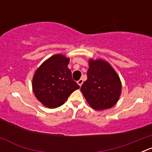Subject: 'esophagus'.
<instances>
[{
	"mask_svg": "<svg viewBox=\"0 0 152 152\" xmlns=\"http://www.w3.org/2000/svg\"><path fill=\"white\" fill-rule=\"evenodd\" d=\"M77 83H78V85L81 87V86L82 85V84H83V79H79V80L77 82Z\"/></svg>",
	"mask_w": 152,
	"mask_h": 152,
	"instance_id": "1",
	"label": "esophagus"
}]
</instances>
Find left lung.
I'll return each mask as SVG.
<instances>
[{
	"instance_id": "left-lung-1",
	"label": "left lung",
	"mask_w": 152,
	"mask_h": 152,
	"mask_svg": "<svg viewBox=\"0 0 152 152\" xmlns=\"http://www.w3.org/2000/svg\"><path fill=\"white\" fill-rule=\"evenodd\" d=\"M87 74L81 91L87 103L96 110L113 107L121 93V82L113 67L103 59H90Z\"/></svg>"
}]
</instances>
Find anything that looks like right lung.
Here are the masks:
<instances>
[{
    "mask_svg": "<svg viewBox=\"0 0 152 152\" xmlns=\"http://www.w3.org/2000/svg\"><path fill=\"white\" fill-rule=\"evenodd\" d=\"M70 59L55 54L45 60L35 71L32 88L39 102L48 108L62 105L79 86L72 78L67 67Z\"/></svg>",
    "mask_w": 152,
    "mask_h": 152,
    "instance_id": "obj_1",
    "label": "right lung"
}]
</instances>
